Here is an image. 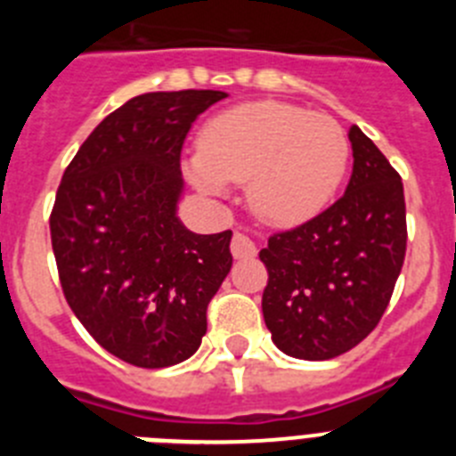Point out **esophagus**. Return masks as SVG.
Listing matches in <instances>:
<instances>
[{
	"label": "esophagus",
	"instance_id": "esophagus-1",
	"mask_svg": "<svg viewBox=\"0 0 456 456\" xmlns=\"http://www.w3.org/2000/svg\"><path fill=\"white\" fill-rule=\"evenodd\" d=\"M231 253L237 260H248V257H256L257 248L251 237L244 235V232H235L231 241Z\"/></svg>",
	"mask_w": 456,
	"mask_h": 456
}]
</instances>
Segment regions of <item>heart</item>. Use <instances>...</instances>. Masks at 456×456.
Instances as JSON below:
<instances>
[{
    "label": "heart",
    "mask_w": 456,
    "mask_h": 456,
    "mask_svg": "<svg viewBox=\"0 0 456 456\" xmlns=\"http://www.w3.org/2000/svg\"><path fill=\"white\" fill-rule=\"evenodd\" d=\"M347 164V132L336 118L265 100L209 120L187 168L209 193L248 183V205L260 219L297 225L331 203Z\"/></svg>",
    "instance_id": "b5f03b06"
}]
</instances>
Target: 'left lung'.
Returning <instances> with one entry per match:
<instances>
[{
	"instance_id": "8db88e82",
	"label": "left lung",
	"mask_w": 456,
	"mask_h": 456,
	"mask_svg": "<svg viewBox=\"0 0 456 456\" xmlns=\"http://www.w3.org/2000/svg\"><path fill=\"white\" fill-rule=\"evenodd\" d=\"M354 168L347 191L322 215L273 232L260 251L269 273L265 324L288 356L329 361L374 331L406 253V205L400 173L349 127Z\"/></svg>"
}]
</instances>
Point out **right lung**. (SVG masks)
<instances>
[{"label": "right lung", "instance_id": "obj_1", "mask_svg": "<svg viewBox=\"0 0 456 456\" xmlns=\"http://www.w3.org/2000/svg\"><path fill=\"white\" fill-rule=\"evenodd\" d=\"M224 91L143 93L107 116L72 157L50 215L68 305L100 347L136 368L183 363L232 267L231 231L178 219L180 152Z\"/></svg>", "mask_w": 456, "mask_h": 456}]
</instances>
